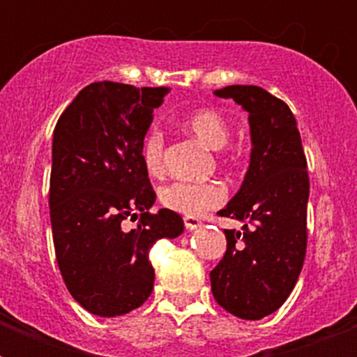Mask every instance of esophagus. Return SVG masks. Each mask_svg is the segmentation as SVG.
<instances>
[{"label":"esophagus","mask_w":357,"mask_h":357,"mask_svg":"<svg viewBox=\"0 0 357 357\" xmlns=\"http://www.w3.org/2000/svg\"><path fill=\"white\" fill-rule=\"evenodd\" d=\"M200 226H202V222L196 217H185V228L189 229V231H192V229H196V228H200Z\"/></svg>","instance_id":"34e87169"}]
</instances>
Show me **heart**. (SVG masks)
Wrapping results in <instances>:
<instances>
[{"label": "heart", "instance_id": "b5f03b06", "mask_svg": "<svg viewBox=\"0 0 357 357\" xmlns=\"http://www.w3.org/2000/svg\"><path fill=\"white\" fill-rule=\"evenodd\" d=\"M183 128L195 135L202 144L209 150H220L229 139V123L217 109H198L185 116ZM142 161L151 176H161L165 170V139L157 128L148 129L140 146ZM161 204L174 213L183 217H196L206 209L220 206L226 192L218 183L213 181H176L161 189Z\"/></svg>", "mask_w": 357, "mask_h": 357}]
</instances>
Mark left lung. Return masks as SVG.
Returning a JSON list of instances; mask_svg holds the SVG:
<instances>
[{
  "label": "left lung",
  "mask_w": 357,
  "mask_h": 357,
  "mask_svg": "<svg viewBox=\"0 0 357 357\" xmlns=\"http://www.w3.org/2000/svg\"><path fill=\"white\" fill-rule=\"evenodd\" d=\"M215 96L248 113L250 165L220 217L244 224L224 229L228 248L211 271L218 305L246 321L271 315L298 282L307 246V162L296 119L280 98L255 85H229Z\"/></svg>",
  "instance_id": "8db88e82"
}]
</instances>
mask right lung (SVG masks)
I'll return each mask as SVG.
<instances>
[{
	"mask_svg": "<svg viewBox=\"0 0 357 357\" xmlns=\"http://www.w3.org/2000/svg\"><path fill=\"white\" fill-rule=\"evenodd\" d=\"M170 89L100 81L64 109L52 144L50 217L59 271L79 305L119 317L144 304L153 289L148 252L183 234V218L155 204L140 146L153 109ZM140 216L135 230L126 218Z\"/></svg>",
	"mask_w": 357,
	"mask_h": 357,
	"instance_id": "right-lung-1",
	"label": "right lung"
}]
</instances>
